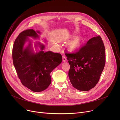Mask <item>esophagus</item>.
Segmentation results:
<instances>
[{"label":"esophagus","instance_id":"esophagus-1","mask_svg":"<svg viewBox=\"0 0 120 120\" xmlns=\"http://www.w3.org/2000/svg\"><path fill=\"white\" fill-rule=\"evenodd\" d=\"M62 58H63V62H65L66 61V58L64 56H63Z\"/></svg>","mask_w":120,"mask_h":120}]
</instances>
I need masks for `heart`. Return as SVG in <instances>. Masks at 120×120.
I'll list each match as a JSON object with an SVG mask.
<instances>
[{"instance_id":"heart-1","label":"heart","mask_w":120,"mask_h":120,"mask_svg":"<svg viewBox=\"0 0 120 120\" xmlns=\"http://www.w3.org/2000/svg\"><path fill=\"white\" fill-rule=\"evenodd\" d=\"M84 38L77 37L68 44V49L70 52H75L80 48L82 45Z\"/></svg>"}]
</instances>
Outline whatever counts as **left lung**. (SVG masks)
Here are the masks:
<instances>
[{"mask_svg": "<svg viewBox=\"0 0 120 120\" xmlns=\"http://www.w3.org/2000/svg\"><path fill=\"white\" fill-rule=\"evenodd\" d=\"M65 55L70 67L68 76L74 87L82 91L93 88L105 64V47L101 37L92 38L77 52Z\"/></svg>", "mask_w": 120, "mask_h": 120, "instance_id": "8db88e82", "label": "left lung"}]
</instances>
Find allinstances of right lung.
<instances>
[{
  "label": "right lung",
  "mask_w": 120,
  "mask_h": 120,
  "mask_svg": "<svg viewBox=\"0 0 120 120\" xmlns=\"http://www.w3.org/2000/svg\"><path fill=\"white\" fill-rule=\"evenodd\" d=\"M38 33L40 34L33 29L22 32L15 40L12 50L13 64L19 78L23 85L35 92L43 91L49 86L50 73L62 61L60 54L45 52V45L39 42L35 46H39L40 50L35 53L28 37L39 38ZM28 41V46L24 47Z\"/></svg>",
  "instance_id": "obj_1"
}]
</instances>
